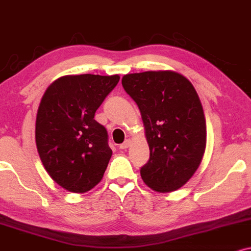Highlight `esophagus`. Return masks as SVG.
I'll list each match as a JSON object with an SVG mask.
<instances>
[{"mask_svg":"<svg viewBox=\"0 0 251 251\" xmlns=\"http://www.w3.org/2000/svg\"><path fill=\"white\" fill-rule=\"evenodd\" d=\"M129 146V140H125L123 144L119 145L120 150H126Z\"/></svg>","mask_w":251,"mask_h":251,"instance_id":"esophagus-1","label":"esophagus"}]
</instances>
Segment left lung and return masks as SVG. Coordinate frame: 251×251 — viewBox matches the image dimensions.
<instances>
[{
  "label": "left lung",
  "mask_w": 251,
  "mask_h": 251,
  "mask_svg": "<svg viewBox=\"0 0 251 251\" xmlns=\"http://www.w3.org/2000/svg\"><path fill=\"white\" fill-rule=\"evenodd\" d=\"M126 93L143 118L149 161L140 168L153 191L173 192L198 170L206 150V120L192 83L174 71H146L123 77Z\"/></svg>",
  "instance_id": "8db88e82"
}]
</instances>
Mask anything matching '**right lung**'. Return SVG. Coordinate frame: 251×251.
<instances>
[{"instance_id":"obj_1","label":"right lung","mask_w":251,"mask_h":251,"mask_svg":"<svg viewBox=\"0 0 251 251\" xmlns=\"http://www.w3.org/2000/svg\"><path fill=\"white\" fill-rule=\"evenodd\" d=\"M120 77L64 76L45 91L36 118L39 158L52 180L66 191L85 193L102 179L112 150L95 113Z\"/></svg>"}]
</instances>
